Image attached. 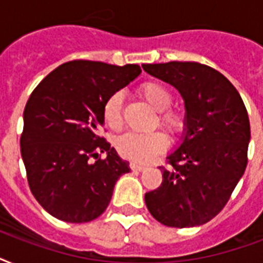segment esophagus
Returning <instances> with one entry per match:
<instances>
[{
  "mask_svg": "<svg viewBox=\"0 0 263 263\" xmlns=\"http://www.w3.org/2000/svg\"><path fill=\"white\" fill-rule=\"evenodd\" d=\"M129 168H131V171H134V172H142V171L146 169L143 165H138L135 164V162H131V164H129Z\"/></svg>",
  "mask_w": 263,
  "mask_h": 263,
  "instance_id": "1",
  "label": "esophagus"
}]
</instances>
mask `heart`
I'll use <instances>...</instances> for the list:
<instances>
[{"label": "heart", "mask_w": 263, "mask_h": 263, "mask_svg": "<svg viewBox=\"0 0 263 263\" xmlns=\"http://www.w3.org/2000/svg\"><path fill=\"white\" fill-rule=\"evenodd\" d=\"M140 97L158 111V123L172 136L179 135L185 128V116L171 107L173 95L165 84L156 80H146L138 87ZM103 121L113 131H119L123 125V94L116 91L103 102ZM168 146L166 136L162 132L138 134L129 132L116 140V148L123 158L135 164H146L160 154Z\"/></svg>", "instance_id": "heart-1"}]
</instances>
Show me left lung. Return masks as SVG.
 Masks as SVG:
<instances>
[{
	"mask_svg": "<svg viewBox=\"0 0 263 263\" xmlns=\"http://www.w3.org/2000/svg\"><path fill=\"white\" fill-rule=\"evenodd\" d=\"M152 76L179 90L185 134L160 166L162 183L146 192L148 212L173 228L206 224L224 209L247 166L250 120L240 94L212 67L171 61L143 64Z\"/></svg>",
	"mask_w": 263,
	"mask_h": 263,
	"instance_id": "1",
	"label": "left lung"
}]
</instances>
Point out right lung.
Segmentation results:
<instances>
[{
	"label": "right lung",
	"instance_id": "add662e5",
	"mask_svg": "<svg viewBox=\"0 0 263 263\" xmlns=\"http://www.w3.org/2000/svg\"><path fill=\"white\" fill-rule=\"evenodd\" d=\"M140 72L136 64L73 60L50 72L30 95L20 150L32 195L55 218L72 224L95 220L106 210L116 181L129 172V164L99 132L103 102Z\"/></svg>",
	"mask_w": 263,
	"mask_h": 263
}]
</instances>
